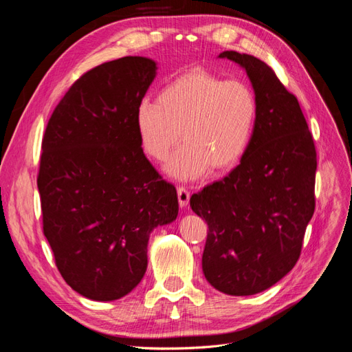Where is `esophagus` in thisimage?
Segmentation results:
<instances>
[{
    "instance_id": "obj_1",
    "label": "esophagus",
    "mask_w": 352,
    "mask_h": 352,
    "mask_svg": "<svg viewBox=\"0 0 352 352\" xmlns=\"http://www.w3.org/2000/svg\"><path fill=\"white\" fill-rule=\"evenodd\" d=\"M177 198H179V206L180 207H186L189 204L190 192L185 186H179L177 188Z\"/></svg>"
}]
</instances>
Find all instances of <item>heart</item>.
Segmentation results:
<instances>
[{
  "mask_svg": "<svg viewBox=\"0 0 352 352\" xmlns=\"http://www.w3.org/2000/svg\"><path fill=\"white\" fill-rule=\"evenodd\" d=\"M258 102L239 79L225 80L201 69L167 82L157 101L141 100L135 127L148 157L162 160L182 136L184 145L166 162V172L180 180L236 167L252 141Z\"/></svg>",
  "mask_w": 352,
  "mask_h": 352,
  "instance_id": "heart-1",
  "label": "heart"
}]
</instances>
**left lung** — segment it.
I'll use <instances>...</instances> for the list:
<instances>
[{"instance_id": "obj_1", "label": "left lung", "mask_w": 352, "mask_h": 352, "mask_svg": "<svg viewBox=\"0 0 352 352\" xmlns=\"http://www.w3.org/2000/svg\"><path fill=\"white\" fill-rule=\"evenodd\" d=\"M219 58L247 72L257 124L241 164L190 197V208L208 225L206 279L223 294L247 296L278 283L300 258L316 206L317 158L300 102L274 72L236 51Z\"/></svg>"}]
</instances>
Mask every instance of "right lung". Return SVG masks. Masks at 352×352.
<instances>
[{"instance_id": "add662e5", "label": "right lung", "mask_w": 352, "mask_h": 352, "mask_svg": "<svg viewBox=\"0 0 352 352\" xmlns=\"http://www.w3.org/2000/svg\"><path fill=\"white\" fill-rule=\"evenodd\" d=\"M157 74L146 57L104 63L74 82L47 124L38 175L44 235L63 279L114 301L144 278L150 233L176 220V188L148 162L135 110Z\"/></svg>"}]
</instances>
